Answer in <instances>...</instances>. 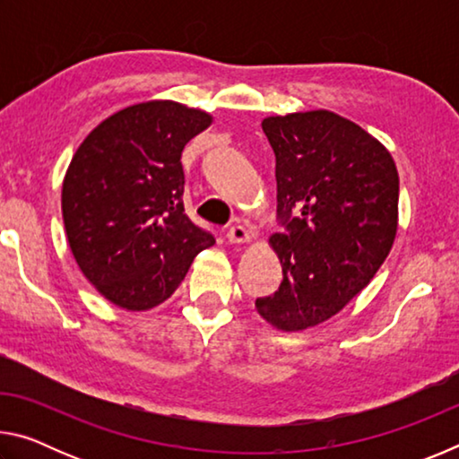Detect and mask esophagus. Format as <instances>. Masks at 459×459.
<instances>
[{
  "label": "esophagus",
  "instance_id": "obj_1",
  "mask_svg": "<svg viewBox=\"0 0 459 459\" xmlns=\"http://www.w3.org/2000/svg\"><path fill=\"white\" fill-rule=\"evenodd\" d=\"M227 238H229V243H247L248 230L245 227H240V224H237V227H230L227 230Z\"/></svg>",
  "mask_w": 459,
  "mask_h": 459
}]
</instances>
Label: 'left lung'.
Wrapping results in <instances>:
<instances>
[{"label":"left lung","instance_id":"1","mask_svg":"<svg viewBox=\"0 0 459 459\" xmlns=\"http://www.w3.org/2000/svg\"><path fill=\"white\" fill-rule=\"evenodd\" d=\"M275 153L283 269L255 307L279 330L312 328L368 285L397 235L399 174L383 145L330 111L263 119Z\"/></svg>","mask_w":459,"mask_h":459}]
</instances>
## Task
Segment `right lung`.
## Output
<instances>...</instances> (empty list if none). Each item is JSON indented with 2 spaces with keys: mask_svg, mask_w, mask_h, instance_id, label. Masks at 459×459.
<instances>
[{
  "mask_svg": "<svg viewBox=\"0 0 459 459\" xmlns=\"http://www.w3.org/2000/svg\"><path fill=\"white\" fill-rule=\"evenodd\" d=\"M211 115L174 100L115 113L76 150L62 219L84 277L115 306L150 309L172 295L214 235L184 214V145Z\"/></svg>",
  "mask_w": 459,
  "mask_h": 459,
  "instance_id": "obj_1",
  "label": "right lung"
}]
</instances>
